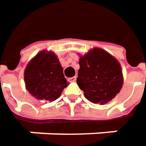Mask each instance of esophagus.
<instances>
[{
	"mask_svg": "<svg viewBox=\"0 0 146 146\" xmlns=\"http://www.w3.org/2000/svg\"><path fill=\"white\" fill-rule=\"evenodd\" d=\"M76 81V76H73L70 78H68V82H74Z\"/></svg>",
	"mask_w": 146,
	"mask_h": 146,
	"instance_id": "obj_1",
	"label": "esophagus"
}]
</instances>
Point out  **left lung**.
I'll use <instances>...</instances> for the list:
<instances>
[{
	"label": "left lung",
	"instance_id": "1",
	"mask_svg": "<svg viewBox=\"0 0 146 146\" xmlns=\"http://www.w3.org/2000/svg\"><path fill=\"white\" fill-rule=\"evenodd\" d=\"M76 79L85 98L93 103L104 104L115 98L123 86L119 61L101 48H93L80 57Z\"/></svg>",
	"mask_w": 146,
	"mask_h": 146
}]
</instances>
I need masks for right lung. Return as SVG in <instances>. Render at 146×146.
Here are the masks:
<instances>
[{
    "label": "right lung",
    "instance_id": "right-lung-1",
    "mask_svg": "<svg viewBox=\"0 0 146 146\" xmlns=\"http://www.w3.org/2000/svg\"><path fill=\"white\" fill-rule=\"evenodd\" d=\"M24 81L29 93L40 100H56L67 86L59 59L54 53L44 50L28 63Z\"/></svg>",
    "mask_w": 146,
    "mask_h": 146
}]
</instances>
